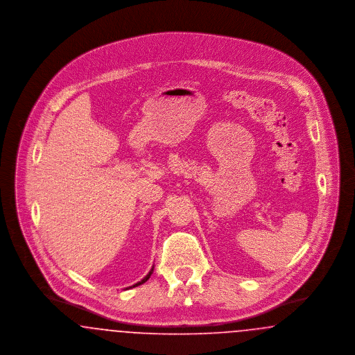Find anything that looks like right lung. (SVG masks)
Returning <instances> with one entry per match:
<instances>
[{"instance_id": "obj_1", "label": "right lung", "mask_w": 355, "mask_h": 355, "mask_svg": "<svg viewBox=\"0 0 355 355\" xmlns=\"http://www.w3.org/2000/svg\"><path fill=\"white\" fill-rule=\"evenodd\" d=\"M153 269H154V266H153L152 270H150V271H149V272H148V275H146V277H145V278H144V279H141V281H139V282H137V284H135V285H133V286L126 287V288H132V287L139 286V285H142V284H145V282H146V281H148V279H149V278H150V275H152V274H153Z\"/></svg>"}]
</instances>
